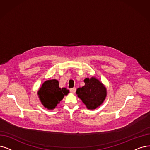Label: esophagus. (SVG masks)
I'll list each match as a JSON object with an SVG mask.
<instances>
[{"label": "esophagus", "mask_w": 150, "mask_h": 150, "mask_svg": "<svg viewBox=\"0 0 150 150\" xmlns=\"http://www.w3.org/2000/svg\"><path fill=\"white\" fill-rule=\"evenodd\" d=\"M70 91L71 93H75V91H76V88H70Z\"/></svg>", "instance_id": "esophagus-1"}]
</instances>
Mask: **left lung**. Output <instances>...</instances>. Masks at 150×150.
Here are the masks:
<instances>
[{
    "instance_id": "obj_1",
    "label": "left lung",
    "mask_w": 150,
    "mask_h": 150,
    "mask_svg": "<svg viewBox=\"0 0 150 150\" xmlns=\"http://www.w3.org/2000/svg\"><path fill=\"white\" fill-rule=\"evenodd\" d=\"M85 86L79 88L76 93L88 109H95L104 102L107 95L106 88L95 77L84 80Z\"/></svg>"
}]
</instances>
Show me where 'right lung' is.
I'll return each mask as SVG.
<instances>
[{"label": "right lung", "mask_w": 150, "mask_h": 150, "mask_svg": "<svg viewBox=\"0 0 150 150\" xmlns=\"http://www.w3.org/2000/svg\"><path fill=\"white\" fill-rule=\"evenodd\" d=\"M69 90L66 88H60L57 80H46L38 91V95L42 104L48 109H53L57 104L67 95Z\"/></svg>", "instance_id": "obj_1"}]
</instances>
